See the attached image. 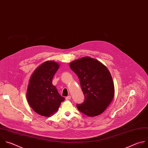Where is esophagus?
Returning a JSON list of instances; mask_svg holds the SVG:
<instances>
[{
  "label": "esophagus",
  "mask_w": 148,
  "mask_h": 148,
  "mask_svg": "<svg viewBox=\"0 0 148 148\" xmlns=\"http://www.w3.org/2000/svg\"><path fill=\"white\" fill-rule=\"evenodd\" d=\"M71 96L69 95V96H67V97H66V100H70V99H71Z\"/></svg>",
  "instance_id": "esophagus-1"
}]
</instances>
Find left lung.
Instances as JSON below:
<instances>
[{
  "label": "left lung",
  "mask_w": 148,
  "mask_h": 148,
  "mask_svg": "<svg viewBox=\"0 0 148 148\" xmlns=\"http://www.w3.org/2000/svg\"><path fill=\"white\" fill-rule=\"evenodd\" d=\"M70 67L78 76L85 97L84 102L77 104L78 110L89 117L102 113L114 94L113 79L108 69L89 57L74 61Z\"/></svg>",
  "instance_id": "obj_1"
}]
</instances>
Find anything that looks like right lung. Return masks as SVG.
Returning a JSON list of instances; mask_svg holds the SVG:
<instances>
[{"label":"right lung","mask_w":148,"mask_h":148,"mask_svg":"<svg viewBox=\"0 0 148 148\" xmlns=\"http://www.w3.org/2000/svg\"><path fill=\"white\" fill-rule=\"evenodd\" d=\"M59 68V64L55 62H46L36 69L29 79L27 99L31 108L41 116L52 115L65 100L52 84Z\"/></svg>","instance_id":"right-lung-1"}]
</instances>
